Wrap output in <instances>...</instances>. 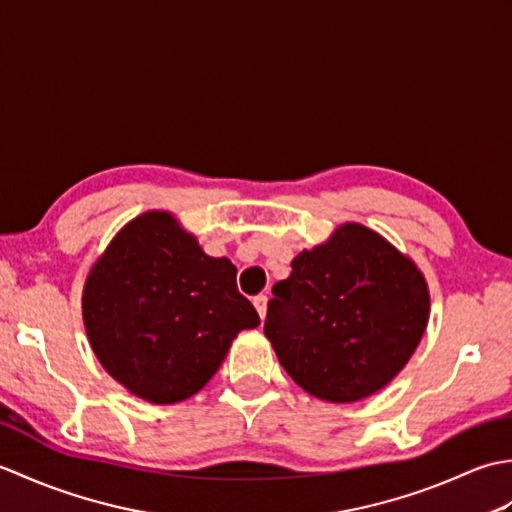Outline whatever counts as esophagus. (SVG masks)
<instances>
[{
  "mask_svg": "<svg viewBox=\"0 0 512 512\" xmlns=\"http://www.w3.org/2000/svg\"><path fill=\"white\" fill-rule=\"evenodd\" d=\"M253 303H255V308H257V312H259V317L266 319V310H268V297H266V295H257Z\"/></svg>",
  "mask_w": 512,
  "mask_h": 512,
  "instance_id": "esophagus-1",
  "label": "esophagus"
}]
</instances>
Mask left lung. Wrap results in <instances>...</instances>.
Returning <instances> with one entry per match:
<instances>
[{"mask_svg": "<svg viewBox=\"0 0 512 512\" xmlns=\"http://www.w3.org/2000/svg\"><path fill=\"white\" fill-rule=\"evenodd\" d=\"M273 286L264 334L308 394L356 402L383 389L427 330L429 288L409 257L347 222L292 259Z\"/></svg>", "mask_w": 512, "mask_h": 512, "instance_id": "8db88e82", "label": "left lung"}]
</instances>
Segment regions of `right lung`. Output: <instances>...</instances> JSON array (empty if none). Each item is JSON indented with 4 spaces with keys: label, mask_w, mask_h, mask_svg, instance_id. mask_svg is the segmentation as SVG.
Returning a JSON list of instances; mask_svg holds the SVG:
<instances>
[{
    "label": "right lung",
    "mask_w": 512,
    "mask_h": 512,
    "mask_svg": "<svg viewBox=\"0 0 512 512\" xmlns=\"http://www.w3.org/2000/svg\"><path fill=\"white\" fill-rule=\"evenodd\" d=\"M237 268L209 257L167 211L125 224L90 270L83 323L105 372L134 396L171 405L209 383L259 314Z\"/></svg>",
    "instance_id": "add662e5"
}]
</instances>
